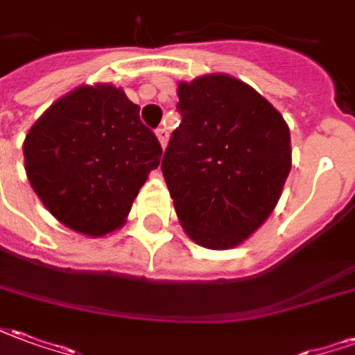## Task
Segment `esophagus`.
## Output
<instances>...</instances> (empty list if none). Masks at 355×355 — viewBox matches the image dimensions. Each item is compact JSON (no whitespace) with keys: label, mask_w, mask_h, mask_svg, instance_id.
I'll return each instance as SVG.
<instances>
[{"label":"esophagus","mask_w":355,"mask_h":355,"mask_svg":"<svg viewBox=\"0 0 355 355\" xmlns=\"http://www.w3.org/2000/svg\"><path fill=\"white\" fill-rule=\"evenodd\" d=\"M155 135H157V140H159L162 148L167 146V140H169V131H167L165 127H159V129L155 131Z\"/></svg>","instance_id":"obj_1"}]
</instances>
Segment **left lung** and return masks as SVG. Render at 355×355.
Wrapping results in <instances>:
<instances>
[{"mask_svg":"<svg viewBox=\"0 0 355 355\" xmlns=\"http://www.w3.org/2000/svg\"><path fill=\"white\" fill-rule=\"evenodd\" d=\"M180 125L162 173L186 234L207 249L249 238L282 196L291 171L283 116L243 81L226 73L178 85Z\"/></svg>","mask_w":355,"mask_h":355,"instance_id":"1","label":"left lung"}]
</instances>
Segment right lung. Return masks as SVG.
<instances>
[{"mask_svg":"<svg viewBox=\"0 0 355 355\" xmlns=\"http://www.w3.org/2000/svg\"><path fill=\"white\" fill-rule=\"evenodd\" d=\"M123 89L83 85L43 114L24 140L30 184L53 216L87 236L125 223L162 144Z\"/></svg>","mask_w":355,"mask_h":355,"instance_id":"1","label":"right lung"}]
</instances>
